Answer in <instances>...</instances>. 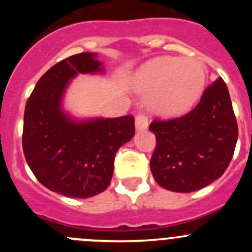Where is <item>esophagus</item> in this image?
Wrapping results in <instances>:
<instances>
[{
  "label": "esophagus",
  "instance_id": "esophagus-1",
  "mask_svg": "<svg viewBox=\"0 0 252 252\" xmlns=\"http://www.w3.org/2000/svg\"><path fill=\"white\" fill-rule=\"evenodd\" d=\"M149 126V121H147V117L144 113H139L135 117V128L136 130H145Z\"/></svg>",
  "mask_w": 252,
  "mask_h": 252
}]
</instances>
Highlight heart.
I'll use <instances>...</instances> for the list:
<instances>
[{
    "instance_id": "heart-1",
    "label": "heart",
    "mask_w": 252,
    "mask_h": 252,
    "mask_svg": "<svg viewBox=\"0 0 252 252\" xmlns=\"http://www.w3.org/2000/svg\"><path fill=\"white\" fill-rule=\"evenodd\" d=\"M206 68L196 58L159 57L146 63L135 78L136 90L150 94L154 113L173 117L189 110L204 90Z\"/></svg>"
}]
</instances>
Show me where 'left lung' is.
Returning a JSON list of instances; mask_svg holds the SVG:
<instances>
[{
    "label": "left lung",
    "mask_w": 252,
    "mask_h": 252,
    "mask_svg": "<svg viewBox=\"0 0 252 252\" xmlns=\"http://www.w3.org/2000/svg\"><path fill=\"white\" fill-rule=\"evenodd\" d=\"M156 135L150 167L157 184L175 192H191L220 177L232 161L238 124L222 78L205 89L196 107L178 118L155 119Z\"/></svg>",
    "instance_id": "left-lung-1"
}]
</instances>
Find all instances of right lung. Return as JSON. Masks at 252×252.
I'll return each mask as SVG.
<instances>
[{
  "label": "right lung",
  "mask_w": 252,
  "mask_h": 252,
  "mask_svg": "<svg viewBox=\"0 0 252 252\" xmlns=\"http://www.w3.org/2000/svg\"><path fill=\"white\" fill-rule=\"evenodd\" d=\"M102 72L95 53L70 56L51 67L28 98L23 151L36 179L51 191L79 199L105 191L116 152L135 134L133 116L78 122L63 112L68 83L78 74Z\"/></svg>",
  "instance_id": "add662e5"
}]
</instances>
